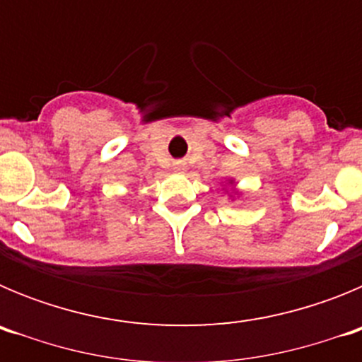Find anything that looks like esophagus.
<instances>
[{
  "mask_svg": "<svg viewBox=\"0 0 362 362\" xmlns=\"http://www.w3.org/2000/svg\"><path fill=\"white\" fill-rule=\"evenodd\" d=\"M174 168H175V170H179V172H183L187 166H185L183 161H177V163H174Z\"/></svg>",
  "mask_w": 362,
  "mask_h": 362,
  "instance_id": "1",
  "label": "esophagus"
}]
</instances>
